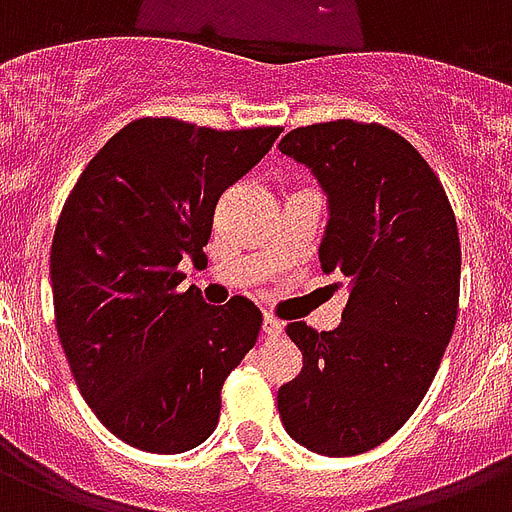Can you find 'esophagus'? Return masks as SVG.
I'll use <instances>...</instances> for the list:
<instances>
[{"mask_svg":"<svg viewBox=\"0 0 512 512\" xmlns=\"http://www.w3.org/2000/svg\"><path fill=\"white\" fill-rule=\"evenodd\" d=\"M261 330H264V335H269V338H272V335H280L282 325H280V320H275V317H272V314H264V320H261Z\"/></svg>","mask_w":512,"mask_h":512,"instance_id":"34e87169","label":"esophagus"}]
</instances>
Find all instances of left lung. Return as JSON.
<instances>
[{
    "mask_svg": "<svg viewBox=\"0 0 512 512\" xmlns=\"http://www.w3.org/2000/svg\"><path fill=\"white\" fill-rule=\"evenodd\" d=\"M280 150L306 163L330 200L320 245L333 288L349 290L341 325L285 333L304 354L277 391L290 439L325 457L391 439L423 402L460 301V237L439 177L402 134L338 118L298 126Z\"/></svg>",
    "mask_w": 512,
    "mask_h": 512,
    "instance_id": "obj_1",
    "label": "left lung"
}]
</instances>
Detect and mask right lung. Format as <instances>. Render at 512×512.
I'll return each instance as SVG.
<instances>
[{
	"label": "right lung",
	"instance_id": "1",
	"mask_svg": "<svg viewBox=\"0 0 512 512\" xmlns=\"http://www.w3.org/2000/svg\"><path fill=\"white\" fill-rule=\"evenodd\" d=\"M280 126L211 129L137 118L81 171L57 219L55 325L92 412L129 447L177 455L214 433L222 386L259 338L243 296L208 306L179 290L206 259L222 192L267 155Z\"/></svg>",
	"mask_w": 512,
	"mask_h": 512
}]
</instances>
